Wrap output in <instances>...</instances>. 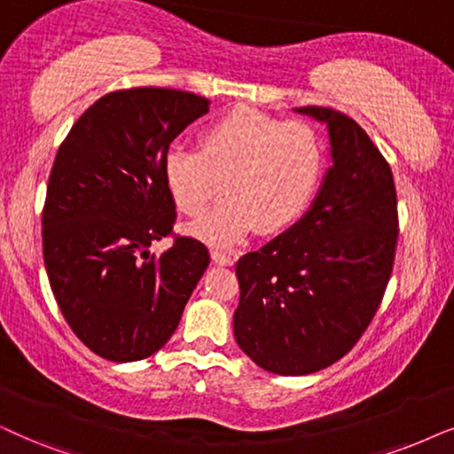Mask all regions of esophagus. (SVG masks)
I'll use <instances>...</instances> for the list:
<instances>
[{
  "instance_id": "34e87169",
  "label": "esophagus",
  "mask_w": 454,
  "mask_h": 454,
  "mask_svg": "<svg viewBox=\"0 0 454 454\" xmlns=\"http://www.w3.org/2000/svg\"><path fill=\"white\" fill-rule=\"evenodd\" d=\"M210 256H213V262L221 264V267H231L233 261H235L231 252H225V250H219V248H215L213 252H210Z\"/></svg>"
}]
</instances>
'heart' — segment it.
<instances>
[{"instance_id":"1","label":"heart","mask_w":454,"mask_h":454,"mask_svg":"<svg viewBox=\"0 0 454 454\" xmlns=\"http://www.w3.org/2000/svg\"><path fill=\"white\" fill-rule=\"evenodd\" d=\"M323 144L306 121H284L252 108H235L200 137V150L173 145L164 176L181 213L202 216L192 227L213 246L244 239L256 223L278 231L298 219L319 185Z\"/></svg>"}]
</instances>
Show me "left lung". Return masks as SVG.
<instances>
[{
  "mask_svg": "<svg viewBox=\"0 0 454 454\" xmlns=\"http://www.w3.org/2000/svg\"><path fill=\"white\" fill-rule=\"evenodd\" d=\"M294 112L327 127L332 167L310 208L235 264V342L278 375L315 373L358 342L384 298L398 238L392 170L369 135L338 110Z\"/></svg>",
  "mask_w": 454,
  "mask_h": 454,
  "instance_id": "8db88e82",
  "label": "left lung"
}]
</instances>
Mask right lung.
Instances as JSON below:
<instances>
[{
  "instance_id": "add662e5",
  "label": "right lung",
  "mask_w": 454,
  "mask_h": 454,
  "mask_svg": "<svg viewBox=\"0 0 454 454\" xmlns=\"http://www.w3.org/2000/svg\"><path fill=\"white\" fill-rule=\"evenodd\" d=\"M210 108L196 93L135 87L99 98L58 150L43 206V261L76 338L114 363L148 358L168 342L208 269L202 241L176 238L164 158Z\"/></svg>"
}]
</instances>
